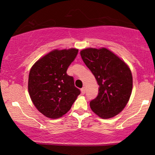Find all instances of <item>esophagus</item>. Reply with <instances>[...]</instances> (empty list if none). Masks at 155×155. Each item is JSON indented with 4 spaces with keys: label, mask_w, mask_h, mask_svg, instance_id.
Listing matches in <instances>:
<instances>
[{
    "label": "esophagus",
    "mask_w": 155,
    "mask_h": 155,
    "mask_svg": "<svg viewBox=\"0 0 155 155\" xmlns=\"http://www.w3.org/2000/svg\"><path fill=\"white\" fill-rule=\"evenodd\" d=\"M81 94H82V95H84V94L85 93V87H83L81 89Z\"/></svg>",
    "instance_id": "esophagus-1"
}]
</instances>
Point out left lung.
<instances>
[{"label":"left lung","mask_w":155,"mask_h":155,"mask_svg":"<svg viewBox=\"0 0 155 155\" xmlns=\"http://www.w3.org/2000/svg\"><path fill=\"white\" fill-rule=\"evenodd\" d=\"M80 54L99 85L98 95L90 101V108L103 119L116 116L125 107L132 92L133 77L129 67L106 48H88Z\"/></svg>","instance_id":"left-lung-1"}]
</instances>
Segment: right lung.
<instances>
[{
	"label": "right lung",
	"instance_id": "1",
	"mask_svg": "<svg viewBox=\"0 0 155 155\" xmlns=\"http://www.w3.org/2000/svg\"><path fill=\"white\" fill-rule=\"evenodd\" d=\"M76 49H55L35 63L30 71L28 92L33 104L44 116L59 118L66 114L80 94L67 69L75 60Z\"/></svg>",
	"mask_w": 155,
	"mask_h": 155
}]
</instances>
